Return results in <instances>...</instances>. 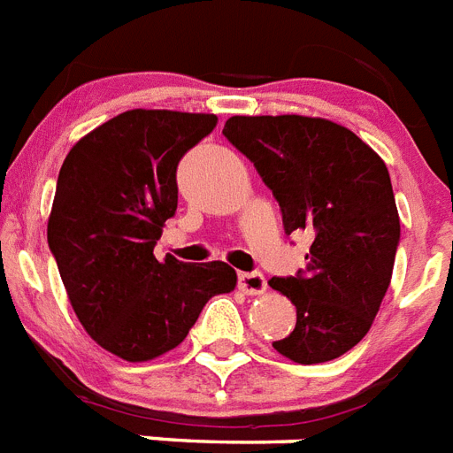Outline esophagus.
I'll use <instances>...</instances> for the list:
<instances>
[{
    "label": "esophagus",
    "mask_w": 453,
    "mask_h": 453,
    "mask_svg": "<svg viewBox=\"0 0 453 453\" xmlns=\"http://www.w3.org/2000/svg\"><path fill=\"white\" fill-rule=\"evenodd\" d=\"M239 288L246 292V295H262L267 290V280L260 272H244L239 273Z\"/></svg>",
    "instance_id": "34e87169"
}]
</instances>
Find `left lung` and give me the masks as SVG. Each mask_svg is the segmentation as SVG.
I'll use <instances>...</instances> for the list:
<instances>
[{
    "label": "left lung",
    "instance_id": "8db88e82",
    "mask_svg": "<svg viewBox=\"0 0 453 453\" xmlns=\"http://www.w3.org/2000/svg\"><path fill=\"white\" fill-rule=\"evenodd\" d=\"M223 135L272 188L285 234L313 237L303 272L269 280L297 309L273 348L297 364L332 362L366 336L391 283L401 220L389 170L349 128L320 117H230Z\"/></svg>",
    "mask_w": 453,
    "mask_h": 453
}]
</instances>
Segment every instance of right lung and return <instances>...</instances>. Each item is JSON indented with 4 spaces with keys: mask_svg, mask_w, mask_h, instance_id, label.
Listing matches in <instances>:
<instances>
[{
    "mask_svg": "<svg viewBox=\"0 0 453 453\" xmlns=\"http://www.w3.org/2000/svg\"><path fill=\"white\" fill-rule=\"evenodd\" d=\"M216 121L128 110L78 140L57 177L48 246L85 332L127 362L177 348L204 303L237 285L226 262L154 257L177 211V165Z\"/></svg>",
    "mask_w": 453,
    "mask_h": 453,
    "instance_id": "1",
    "label": "right lung"
}]
</instances>
